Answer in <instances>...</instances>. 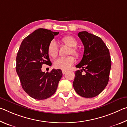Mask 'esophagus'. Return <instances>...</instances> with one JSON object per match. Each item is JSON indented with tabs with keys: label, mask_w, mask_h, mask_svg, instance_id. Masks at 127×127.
Returning a JSON list of instances; mask_svg holds the SVG:
<instances>
[{
	"label": "esophagus",
	"mask_w": 127,
	"mask_h": 127,
	"mask_svg": "<svg viewBox=\"0 0 127 127\" xmlns=\"http://www.w3.org/2000/svg\"><path fill=\"white\" fill-rule=\"evenodd\" d=\"M66 72V70H62V73H63V74H65Z\"/></svg>",
	"instance_id": "obj_1"
}]
</instances>
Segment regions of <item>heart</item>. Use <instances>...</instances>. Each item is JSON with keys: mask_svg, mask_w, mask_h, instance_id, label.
Instances as JSON below:
<instances>
[{"mask_svg": "<svg viewBox=\"0 0 127 127\" xmlns=\"http://www.w3.org/2000/svg\"><path fill=\"white\" fill-rule=\"evenodd\" d=\"M61 42L66 46L70 47V50L69 54H72L75 57L78 58L80 53L76 47L77 45V41L72 36H65L61 38ZM48 53L51 57L55 58L58 54V47L55 41H51L48 46ZM75 62L74 58L73 56L66 57H61L56 60L54 62V66L57 69L62 70H68Z\"/></svg>", "mask_w": 127, "mask_h": 127, "instance_id": "heart-1", "label": "heart"}]
</instances>
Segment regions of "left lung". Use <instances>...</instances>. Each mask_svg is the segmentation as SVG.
<instances>
[{
  "instance_id": "obj_1",
  "label": "left lung",
  "mask_w": 127,
  "mask_h": 127,
  "mask_svg": "<svg viewBox=\"0 0 127 127\" xmlns=\"http://www.w3.org/2000/svg\"><path fill=\"white\" fill-rule=\"evenodd\" d=\"M85 50L83 58L76 67L82 68L75 72L73 86L82 97L91 98L99 95L107 85L111 69L110 53L101 38L87 31L78 33Z\"/></svg>"
}]
</instances>
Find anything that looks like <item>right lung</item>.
Masks as SVG:
<instances>
[{
	"instance_id": "add662e5",
	"label": "right lung",
	"mask_w": 127,
	"mask_h": 127,
	"mask_svg": "<svg viewBox=\"0 0 127 127\" xmlns=\"http://www.w3.org/2000/svg\"><path fill=\"white\" fill-rule=\"evenodd\" d=\"M59 32L38 29L25 37L21 43L16 58V72L23 89L36 100L51 97L57 89L62 77L61 69L50 72L41 70L44 64L50 65L48 46Z\"/></svg>"
}]
</instances>
